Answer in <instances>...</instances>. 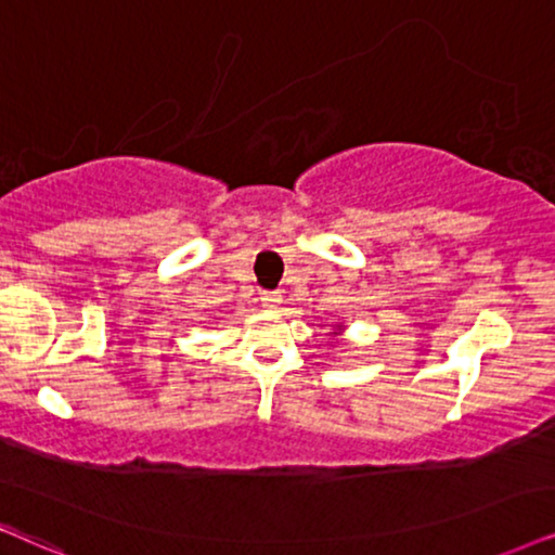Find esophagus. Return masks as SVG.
I'll return each mask as SVG.
<instances>
[{"label":"esophagus","instance_id":"1","mask_svg":"<svg viewBox=\"0 0 555 555\" xmlns=\"http://www.w3.org/2000/svg\"><path fill=\"white\" fill-rule=\"evenodd\" d=\"M261 305L266 307V310H276V307L282 305V292H263Z\"/></svg>","mask_w":555,"mask_h":555}]
</instances>
